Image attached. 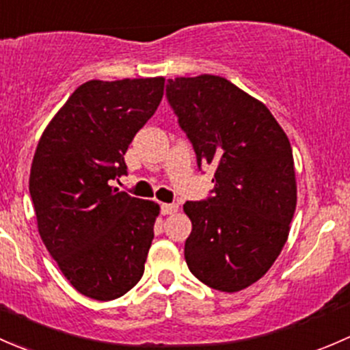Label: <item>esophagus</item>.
Listing matches in <instances>:
<instances>
[{
  "instance_id": "obj_1",
  "label": "esophagus",
  "mask_w": 350,
  "mask_h": 350,
  "mask_svg": "<svg viewBox=\"0 0 350 350\" xmlns=\"http://www.w3.org/2000/svg\"><path fill=\"white\" fill-rule=\"evenodd\" d=\"M176 211H178V205L176 204H161V214L163 215L175 214Z\"/></svg>"
}]
</instances>
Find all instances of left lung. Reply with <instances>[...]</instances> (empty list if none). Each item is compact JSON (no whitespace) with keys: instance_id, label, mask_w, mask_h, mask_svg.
<instances>
[{"instance_id":"obj_1","label":"left lung","mask_w":350,"mask_h":350,"mask_svg":"<svg viewBox=\"0 0 350 350\" xmlns=\"http://www.w3.org/2000/svg\"><path fill=\"white\" fill-rule=\"evenodd\" d=\"M167 100L214 189L189 200L185 261L202 283L239 291L282 253L297 207L293 153L268 107L219 75L168 79Z\"/></svg>"}]
</instances>
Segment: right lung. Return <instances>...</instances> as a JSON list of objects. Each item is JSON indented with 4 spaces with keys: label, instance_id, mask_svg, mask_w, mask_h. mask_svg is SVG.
I'll return each instance as SVG.
<instances>
[{
    "label": "right lung",
    "instance_id": "obj_1",
    "mask_svg": "<svg viewBox=\"0 0 350 350\" xmlns=\"http://www.w3.org/2000/svg\"><path fill=\"white\" fill-rule=\"evenodd\" d=\"M165 79L89 81L43 131L30 172L38 232L79 293L120 298L142 280L160 207L111 187L157 111Z\"/></svg>",
    "mask_w": 350,
    "mask_h": 350
}]
</instances>
